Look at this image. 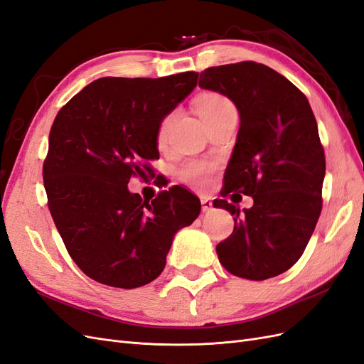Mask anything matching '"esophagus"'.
Returning a JSON list of instances; mask_svg holds the SVG:
<instances>
[{"label": "esophagus", "instance_id": "obj_1", "mask_svg": "<svg viewBox=\"0 0 364 364\" xmlns=\"http://www.w3.org/2000/svg\"><path fill=\"white\" fill-rule=\"evenodd\" d=\"M200 202H202V211H203V213H209V211H211V209H213V202H211V200L202 199Z\"/></svg>", "mask_w": 364, "mask_h": 364}]
</instances>
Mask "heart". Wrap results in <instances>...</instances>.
I'll list each match as a JSON object with an SVG mask.
<instances>
[{"instance_id":"1","label":"heart","mask_w":364,"mask_h":364,"mask_svg":"<svg viewBox=\"0 0 364 364\" xmlns=\"http://www.w3.org/2000/svg\"><path fill=\"white\" fill-rule=\"evenodd\" d=\"M196 107L205 123H208V121H211L215 117L222 115L228 111H235L234 105L230 103L226 97L214 94V92L203 94L199 100L196 102ZM168 123H170V117H165L159 123L158 132H156L158 144H164L165 142V138H167V132H168ZM213 171H214L213 164H209L206 161H190L181 168L179 174H181V179L186 185H190L191 188L205 190L209 185V181H211Z\"/></svg>"}]
</instances>
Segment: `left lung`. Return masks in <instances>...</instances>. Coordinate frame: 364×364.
I'll use <instances>...</instances> for the list:
<instances>
[{"label":"left lung","mask_w":364,"mask_h":364,"mask_svg":"<svg viewBox=\"0 0 364 364\" xmlns=\"http://www.w3.org/2000/svg\"><path fill=\"white\" fill-rule=\"evenodd\" d=\"M199 86L238 109L223 196L235 191L253 199L249 209L214 200L235 222L234 232L217 245L218 259L240 278L278 277L302 257L322 211L325 153L311 106L289 79L257 62L208 68Z\"/></svg>","instance_id":"obj_1"}]
</instances>
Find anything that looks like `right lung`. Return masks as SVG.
Masks as SVG:
<instances>
[{"mask_svg": "<svg viewBox=\"0 0 364 364\" xmlns=\"http://www.w3.org/2000/svg\"><path fill=\"white\" fill-rule=\"evenodd\" d=\"M199 73L159 79L103 77L65 105L50 130L43 185L67 250L91 279L142 287L162 273L173 238L200 214L182 186L156 199L130 193L132 176L151 174L161 121L188 97Z\"/></svg>", "mask_w": 364, "mask_h": 364, "instance_id": "right-lung-1", "label": "right lung"}]
</instances>
